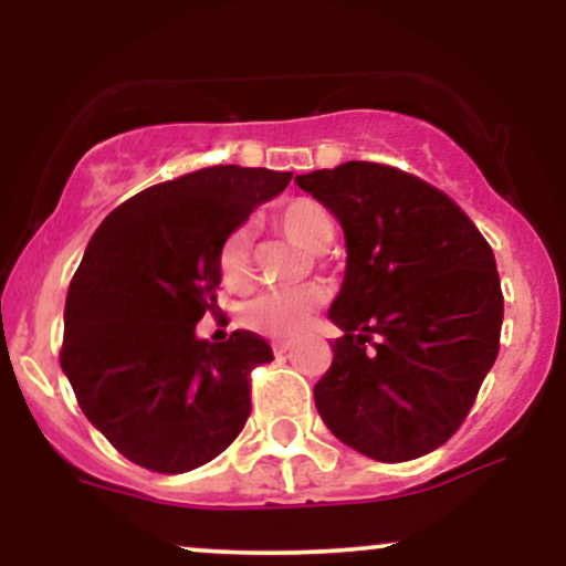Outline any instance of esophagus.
Here are the masks:
<instances>
[{"mask_svg": "<svg viewBox=\"0 0 566 566\" xmlns=\"http://www.w3.org/2000/svg\"><path fill=\"white\" fill-rule=\"evenodd\" d=\"M271 348H274V354H276V356L287 354V350H290V340H276L274 346H271Z\"/></svg>", "mask_w": 566, "mask_h": 566, "instance_id": "obj_1", "label": "esophagus"}]
</instances>
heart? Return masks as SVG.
Masks as SVG:
<instances>
[{"instance_id": "b5f03b06", "label": "heart", "mask_w": 566, "mask_h": 566, "mask_svg": "<svg viewBox=\"0 0 566 566\" xmlns=\"http://www.w3.org/2000/svg\"><path fill=\"white\" fill-rule=\"evenodd\" d=\"M271 220L284 237L297 242L305 250H322L333 239V218L324 210L319 201L308 197H292L279 201L271 212ZM218 265L223 282L233 290H242L252 282V258H250V237L244 229H233L223 239L218 252ZM327 287L324 284H303L292 290H271L258 295L247 305V322L258 333L279 337V340H292L308 327L316 311L327 303Z\"/></svg>"}]
</instances>
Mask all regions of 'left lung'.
Instances as JSON below:
<instances>
[{
    "mask_svg": "<svg viewBox=\"0 0 566 566\" xmlns=\"http://www.w3.org/2000/svg\"><path fill=\"white\" fill-rule=\"evenodd\" d=\"M346 233L343 329L314 386L343 444L380 463L433 452L463 426L497 359L503 290L492 247L444 191L378 161L297 175Z\"/></svg>",
    "mask_w": 566,
    "mask_h": 566,
    "instance_id": "left-lung-1",
    "label": "left lung"
}]
</instances>
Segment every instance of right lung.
Returning <instances> with one entry per match:
<instances>
[{"label":"right lung","instance_id":"1","mask_svg":"<svg viewBox=\"0 0 566 566\" xmlns=\"http://www.w3.org/2000/svg\"><path fill=\"white\" fill-rule=\"evenodd\" d=\"M292 172L216 165L122 201L71 279L61 367L82 412L133 460L184 473L218 458L250 418V373L274 359L250 329L197 337L216 314L223 239Z\"/></svg>","mask_w":566,"mask_h":566}]
</instances>
